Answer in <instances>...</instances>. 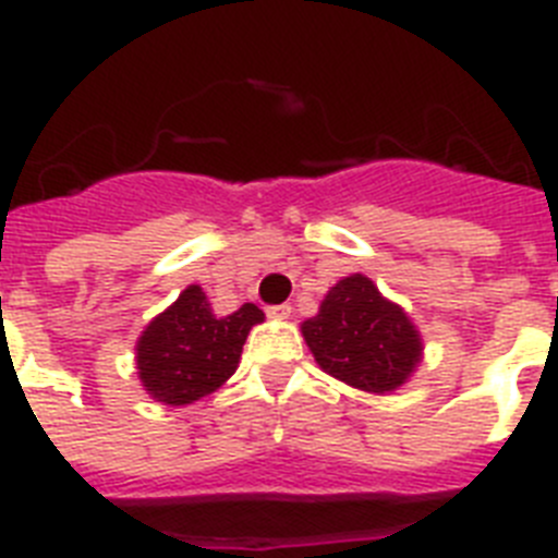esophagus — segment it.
I'll return each instance as SVG.
<instances>
[{
  "instance_id": "esophagus-1",
  "label": "esophagus",
  "mask_w": 558,
  "mask_h": 558,
  "mask_svg": "<svg viewBox=\"0 0 558 558\" xmlns=\"http://www.w3.org/2000/svg\"><path fill=\"white\" fill-rule=\"evenodd\" d=\"M266 314H269L272 319H289L292 317V306H289V303H280V306L266 308Z\"/></svg>"
}]
</instances>
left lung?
Returning a JSON list of instances; mask_svg holds the SVG:
<instances>
[{
	"label": "left lung",
	"mask_w": 558,
	"mask_h": 558,
	"mask_svg": "<svg viewBox=\"0 0 558 558\" xmlns=\"http://www.w3.org/2000/svg\"><path fill=\"white\" fill-rule=\"evenodd\" d=\"M303 337L323 371L367 393H390L404 385L421 360L410 317L381 298L365 275L339 280L317 317L303 323Z\"/></svg>",
	"instance_id": "obj_1"
}]
</instances>
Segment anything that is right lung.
<instances>
[{
  "label": "right lung",
  "mask_w": 558,
  "mask_h": 558,
  "mask_svg": "<svg viewBox=\"0 0 558 558\" xmlns=\"http://www.w3.org/2000/svg\"><path fill=\"white\" fill-rule=\"evenodd\" d=\"M264 312L244 303L239 312L216 317L198 286H187L168 312L148 323L137 342L143 387L165 404H191L230 379L241 348Z\"/></svg>",
  "instance_id": "obj_1"
}]
</instances>
